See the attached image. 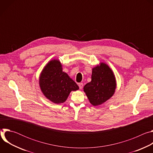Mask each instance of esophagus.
Returning <instances> with one entry per match:
<instances>
[{"mask_svg":"<svg viewBox=\"0 0 153 153\" xmlns=\"http://www.w3.org/2000/svg\"><path fill=\"white\" fill-rule=\"evenodd\" d=\"M78 85H79V88H80V89H82L83 85L82 83H79L78 84Z\"/></svg>","mask_w":153,"mask_h":153,"instance_id":"1","label":"esophagus"}]
</instances>
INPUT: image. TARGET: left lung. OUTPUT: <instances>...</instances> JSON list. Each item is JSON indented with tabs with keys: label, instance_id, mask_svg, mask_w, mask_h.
Wrapping results in <instances>:
<instances>
[{
	"label": "left lung",
	"instance_id": "obj_1",
	"mask_svg": "<svg viewBox=\"0 0 153 153\" xmlns=\"http://www.w3.org/2000/svg\"><path fill=\"white\" fill-rule=\"evenodd\" d=\"M116 86L114 75L108 65L101 63L93 69L91 81L83 87L90 102L99 105L110 99L114 93Z\"/></svg>",
	"mask_w": 153,
	"mask_h": 153
}]
</instances>
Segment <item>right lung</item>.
<instances>
[{"instance_id":"obj_1","label":"right lung","mask_w":153,"mask_h":153,"mask_svg":"<svg viewBox=\"0 0 153 153\" xmlns=\"http://www.w3.org/2000/svg\"><path fill=\"white\" fill-rule=\"evenodd\" d=\"M41 90L45 96L55 103L65 102L71 91L79 90L76 83L62 71L57 60H53L43 68L39 79Z\"/></svg>"}]
</instances>
